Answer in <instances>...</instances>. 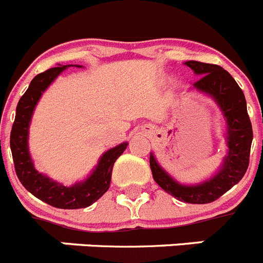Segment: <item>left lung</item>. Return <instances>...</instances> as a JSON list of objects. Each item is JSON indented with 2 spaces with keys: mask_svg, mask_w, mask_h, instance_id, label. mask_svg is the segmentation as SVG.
<instances>
[{
  "mask_svg": "<svg viewBox=\"0 0 263 263\" xmlns=\"http://www.w3.org/2000/svg\"><path fill=\"white\" fill-rule=\"evenodd\" d=\"M184 64L200 76L194 84L195 89L210 95L221 109L227 122L228 154L217 174L200 184L184 185L176 182L159 166L153 153L150 154V168L155 182L167 194L185 203L206 204L217 200L245 175L253 141L252 122L242 89L229 72L216 64L195 60Z\"/></svg>",
  "mask_w": 263,
  "mask_h": 263,
  "instance_id": "8db88e82",
  "label": "left lung"
}]
</instances>
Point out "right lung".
<instances>
[{
	"instance_id": "add662e5",
	"label": "right lung",
	"mask_w": 263,
	"mask_h": 263,
	"mask_svg": "<svg viewBox=\"0 0 263 263\" xmlns=\"http://www.w3.org/2000/svg\"><path fill=\"white\" fill-rule=\"evenodd\" d=\"M67 67L69 66L53 67L32 79L25 95L18 101L15 120L10 133V148L15 174L23 187L30 194L55 208L79 210L93 204L108 191L113 164L117 158L126 150L127 142L121 143L104 153L93 173L85 180L76 183L71 187L53 182L48 176L36 171L30 157L29 145H27L30 121L43 92Z\"/></svg>"
}]
</instances>
